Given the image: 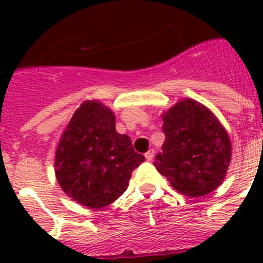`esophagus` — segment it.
I'll return each instance as SVG.
<instances>
[{"instance_id": "obj_1", "label": "esophagus", "mask_w": 263, "mask_h": 263, "mask_svg": "<svg viewBox=\"0 0 263 263\" xmlns=\"http://www.w3.org/2000/svg\"><path fill=\"white\" fill-rule=\"evenodd\" d=\"M144 157H146V160L147 161H153V158H154V150L153 148H150L146 154H144Z\"/></svg>"}]
</instances>
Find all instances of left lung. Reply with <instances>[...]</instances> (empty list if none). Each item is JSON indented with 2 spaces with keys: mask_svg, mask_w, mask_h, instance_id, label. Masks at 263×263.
<instances>
[{
  "mask_svg": "<svg viewBox=\"0 0 263 263\" xmlns=\"http://www.w3.org/2000/svg\"><path fill=\"white\" fill-rule=\"evenodd\" d=\"M161 117L165 143L154 161L157 171L190 198L220 187L231 164L232 143L217 116L195 99L183 98Z\"/></svg>",
  "mask_w": 263,
  "mask_h": 263,
  "instance_id": "obj_1",
  "label": "left lung"
}]
</instances>
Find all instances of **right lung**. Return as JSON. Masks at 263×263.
<instances>
[{
	"instance_id": "right-lung-1",
	"label": "right lung",
	"mask_w": 263,
	"mask_h": 263,
	"mask_svg": "<svg viewBox=\"0 0 263 263\" xmlns=\"http://www.w3.org/2000/svg\"><path fill=\"white\" fill-rule=\"evenodd\" d=\"M144 161L129 136L116 131L115 111L97 99L80 103L61 134L54 156L60 187L90 209L113 203L127 190L132 171Z\"/></svg>"
}]
</instances>
